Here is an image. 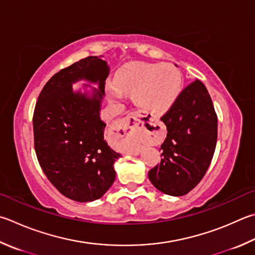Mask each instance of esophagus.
Segmentation results:
<instances>
[{"mask_svg": "<svg viewBox=\"0 0 255 255\" xmlns=\"http://www.w3.org/2000/svg\"><path fill=\"white\" fill-rule=\"evenodd\" d=\"M129 128H130V126H129V120L128 119L120 120L119 123H117V124L115 125L116 130L120 131V132H124V133H126V131L128 130Z\"/></svg>", "mask_w": 255, "mask_h": 255, "instance_id": "obj_1", "label": "esophagus"}]
</instances>
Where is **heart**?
<instances>
[{
  "label": "heart",
  "instance_id": "b5f03b06",
  "mask_svg": "<svg viewBox=\"0 0 255 255\" xmlns=\"http://www.w3.org/2000/svg\"><path fill=\"white\" fill-rule=\"evenodd\" d=\"M183 88L182 73L170 63L130 62L107 80L106 92L112 100H123L133 92L138 107L150 114H163L173 107Z\"/></svg>",
  "mask_w": 255,
  "mask_h": 255
}]
</instances>
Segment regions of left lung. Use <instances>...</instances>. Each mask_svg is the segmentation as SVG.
<instances>
[{
	"mask_svg": "<svg viewBox=\"0 0 255 255\" xmlns=\"http://www.w3.org/2000/svg\"><path fill=\"white\" fill-rule=\"evenodd\" d=\"M160 120L167 137L159 149L160 163L148 177L164 194L186 195L204 177L216 147L217 116L204 83L188 85Z\"/></svg>",
	"mask_w": 255,
	"mask_h": 255,
	"instance_id": "left-lung-1",
	"label": "left lung"
}]
</instances>
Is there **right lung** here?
<instances>
[{
    "mask_svg": "<svg viewBox=\"0 0 255 255\" xmlns=\"http://www.w3.org/2000/svg\"><path fill=\"white\" fill-rule=\"evenodd\" d=\"M107 62L87 57L64 68L45 83L33 114L34 149L39 164L51 184L70 200L86 203L98 200L114 184V163L120 154L104 137L100 119ZM79 80L97 83L92 96L73 92ZM88 87L89 85H85Z\"/></svg>",
    "mask_w": 255,
    "mask_h": 255,
    "instance_id": "obj_1",
    "label": "right lung"
}]
</instances>
